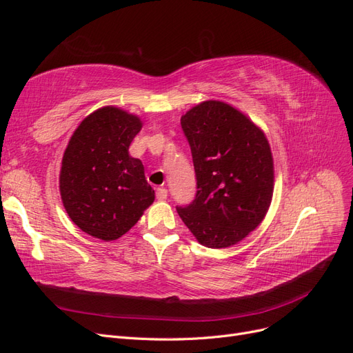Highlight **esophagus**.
<instances>
[{
    "label": "esophagus",
    "mask_w": 353,
    "mask_h": 353,
    "mask_svg": "<svg viewBox=\"0 0 353 353\" xmlns=\"http://www.w3.org/2000/svg\"><path fill=\"white\" fill-rule=\"evenodd\" d=\"M166 197H168V190L163 188V187H159L156 190V199L160 200V201H163V200H166Z\"/></svg>",
    "instance_id": "obj_1"
}]
</instances>
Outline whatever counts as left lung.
<instances>
[{
    "instance_id": "1",
    "label": "left lung",
    "mask_w": 353,
    "mask_h": 353,
    "mask_svg": "<svg viewBox=\"0 0 353 353\" xmlns=\"http://www.w3.org/2000/svg\"><path fill=\"white\" fill-rule=\"evenodd\" d=\"M197 193L178 215L210 249L237 244L263 221L274 191V162L261 128L232 105L209 100L181 117Z\"/></svg>"
}]
</instances>
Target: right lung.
I'll use <instances>...</instances> for the list:
<instances>
[{
    "label": "right lung",
    "instance_id": "add662e5",
    "mask_svg": "<svg viewBox=\"0 0 353 353\" xmlns=\"http://www.w3.org/2000/svg\"><path fill=\"white\" fill-rule=\"evenodd\" d=\"M141 119L119 108L92 112L70 137L60 169V194L69 218L104 241L122 237L154 201L140 159L130 156Z\"/></svg>",
    "mask_w": 353,
    "mask_h": 353
}]
</instances>
